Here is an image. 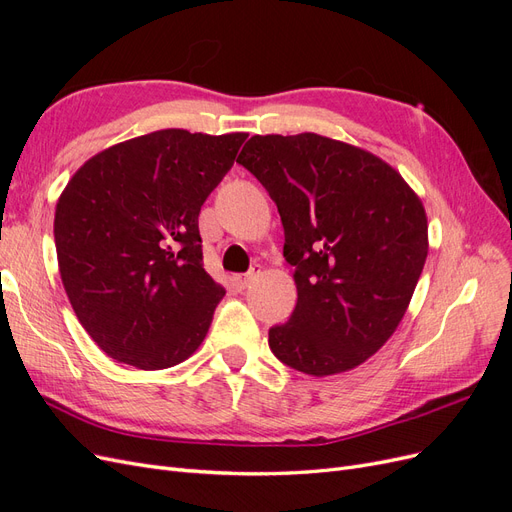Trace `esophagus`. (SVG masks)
I'll return each instance as SVG.
<instances>
[{
	"label": "esophagus",
	"instance_id": "esophagus-1",
	"mask_svg": "<svg viewBox=\"0 0 512 512\" xmlns=\"http://www.w3.org/2000/svg\"><path fill=\"white\" fill-rule=\"evenodd\" d=\"M260 265H254L250 271H247L245 275H239L237 277V284H239V288H247V286H250L254 280H256V277L260 275Z\"/></svg>",
	"mask_w": 512,
	"mask_h": 512
}]
</instances>
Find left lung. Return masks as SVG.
<instances>
[{"instance_id":"8db88e82","label":"left lung","mask_w":512,"mask_h":512,"mask_svg":"<svg viewBox=\"0 0 512 512\" xmlns=\"http://www.w3.org/2000/svg\"><path fill=\"white\" fill-rule=\"evenodd\" d=\"M237 162L265 185L284 226L297 305L269 348L309 376L354 369L404 318L427 258L421 198L374 153L333 138L252 136Z\"/></svg>"}]
</instances>
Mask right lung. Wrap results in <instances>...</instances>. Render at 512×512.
I'll list each match as a JSON object with an SVG mask.
<instances>
[{
    "label": "right lung",
    "mask_w": 512,
    "mask_h": 512,
    "mask_svg": "<svg viewBox=\"0 0 512 512\" xmlns=\"http://www.w3.org/2000/svg\"><path fill=\"white\" fill-rule=\"evenodd\" d=\"M245 138L151 132L87 160L61 192V282L111 359L166 369L203 344L226 290L203 267L198 213Z\"/></svg>",
    "instance_id": "right-lung-1"
}]
</instances>
